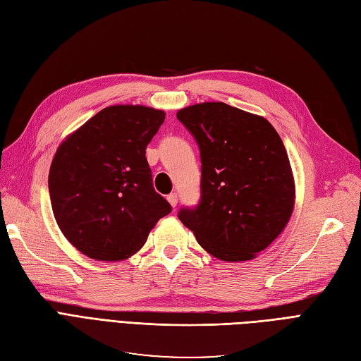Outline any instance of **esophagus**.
<instances>
[{
    "label": "esophagus",
    "mask_w": 361,
    "mask_h": 361,
    "mask_svg": "<svg viewBox=\"0 0 361 361\" xmlns=\"http://www.w3.org/2000/svg\"><path fill=\"white\" fill-rule=\"evenodd\" d=\"M167 200H169V203L173 206V207H176V204H178V194L176 192H171V194H169L167 195Z\"/></svg>",
    "instance_id": "1"
}]
</instances>
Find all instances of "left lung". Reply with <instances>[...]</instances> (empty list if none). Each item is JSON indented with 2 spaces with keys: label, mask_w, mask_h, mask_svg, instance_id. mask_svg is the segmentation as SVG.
<instances>
[{
  "label": "left lung",
  "mask_w": 361,
  "mask_h": 361,
  "mask_svg": "<svg viewBox=\"0 0 361 361\" xmlns=\"http://www.w3.org/2000/svg\"><path fill=\"white\" fill-rule=\"evenodd\" d=\"M200 147L202 199L179 220L224 262L251 260L289 223L295 180L285 145L268 120L224 102L178 111Z\"/></svg>",
  "instance_id": "1"
}]
</instances>
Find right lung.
<instances>
[{
	"instance_id": "right-lung-1",
	"label": "right lung",
	"mask_w": 361,
	"mask_h": 361,
	"mask_svg": "<svg viewBox=\"0 0 361 361\" xmlns=\"http://www.w3.org/2000/svg\"><path fill=\"white\" fill-rule=\"evenodd\" d=\"M164 118L162 110L145 105H111L59 146L48 178L52 212L61 233L87 257H130L170 214L146 159Z\"/></svg>"
}]
</instances>
